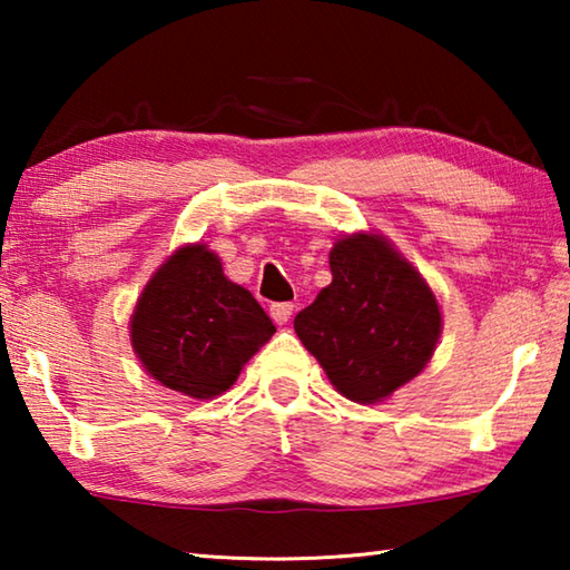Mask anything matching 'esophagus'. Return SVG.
I'll return each instance as SVG.
<instances>
[{"instance_id": "obj_1", "label": "esophagus", "mask_w": 570, "mask_h": 570, "mask_svg": "<svg viewBox=\"0 0 570 570\" xmlns=\"http://www.w3.org/2000/svg\"><path fill=\"white\" fill-rule=\"evenodd\" d=\"M294 314V304L292 302H282V304H272V320L276 324H286L288 320H292Z\"/></svg>"}]
</instances>
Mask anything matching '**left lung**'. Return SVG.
Returning a JSON list of instances; mask_svg holds the SVG:
<instances>
[{
	"mask_svg": "<svg viewBox=\"0 0 570 570\" xmlns=\"http://www.w3.org/2000/svg\"><path fill=\"white\" fill-rule=\"evenodd\" d=\"M330 268L332 284L296 314L294 330L346 400H387L435 352L442 332L438 298L380 234L336 240Z\"/></svg>",
	"mask_w": 570,
	"mask_h": 570,
	"instance_id": "1",
	"label": "left lung"
}]
</instances>
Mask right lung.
<instances>
[{
    "label": "right lung",
    "instance_id": "right-lung-1",
    "mask_svg": "<svg viewBox=\"0 0 570 570\" xmlns=\"http://www.w3.org/2000/svg\"><path fill=\"white\" fill-rule=\"evenodd\" d=\"M274 332L248 288L226 278L220 258L204 244L170 254L130 316V342L146 372L193 400L234 387Z\"/></svg>",
    "mask_w": 570,
    "mask_h": 570
}]
</instances>
